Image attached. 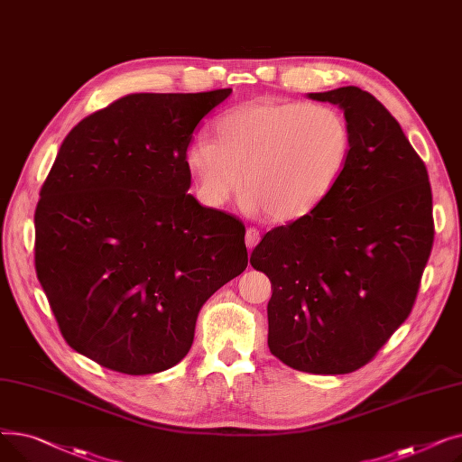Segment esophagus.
<instances>
[{"instance_id": "esophagus-1", "label": "esophagus", "mask_w": 462, "mask_h": 462, "mask_svg": "<svg viewBox=\"0 0 462 462\" xmlns=\"http://www.w3.org/2000/svg\"><path fill=\"white\" fill-rule=\"evenodd\" d=\"M258 239H260V232H258L256 228H249V230L245 232V244H247L249 251L258 244Z\"/></svg>"}]
</instances>
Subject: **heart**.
<instances>
[{
  "instance_id": "1",
  "label": "heart",
  "mask_w": 462,
  "mask_h": 462,
  "mask_svg": "<svg viewBox=\"0 0 462 462\" xmlns=\"http://www.w3.org/2000/svg\"><path fill=\"white\" fill-rule=\"evenodd\" d=\"M352 133L341 112L300 101L254 99L223 114L213 140L194 136L185 164L209 206L241 187L245 206L290 223L317 208L345 172Z\"/></svg>"
}]
</instances>
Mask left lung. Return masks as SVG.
I'll return each mask as SVG.
<instances>
[{
    "label": "left lung",
    "instance_id": "obj_1",
    "mask_svg": "<svg viewBox=\"0 0 462 462\" xmlns=\"http://www.w3.org/2000/svg\"><path fill=\"white\" fill-rule=\"evenodd\" d=\"M309 99L345 112L346 168L310 213L265 234L251 263L272 281V354L296 371L346 374L414 307L434 241L432 194L423 161L371 93L346 86Z\"/></svg>",
    "mask_w": 462,
    "mask_h": 462
}]
</instances>
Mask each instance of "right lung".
<instances>
[{
	"label": "right lung",
	"mask_w": 462,
	"mask_h": 462,
	"mask_svg": "<svg viewBox=\"0 0 462 462\" xmlns=\"http://www.w3.org/2000/svg\"><path fill=\"white\" fill-rule=\"evenodd\" d=\"M230 93H133L60 145L35 209L37 279L67 345L106 369L174 367L202 305L247 268L244 223L187 192L192 133Z\"/></svg>",
	"instance_id": "add662e5"
}]
</instances>
